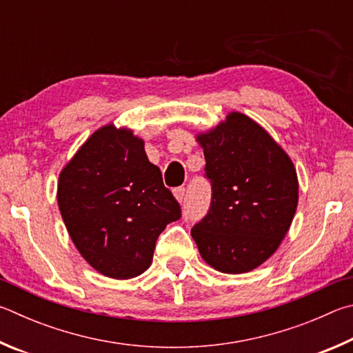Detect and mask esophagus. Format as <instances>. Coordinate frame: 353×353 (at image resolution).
Wrapping results in <instances>:
<instances>
[{"mask_svg":"<svg viewBox=\"0 0 353 353\" xmlns=\"http://www.w3.org/2000/svg\"><path fill=\"white\" fill-rule=\"evenodd\" d=\"M173 195H175V199H176L178 203H183L184 199H186V189H184V188L173 189Z\"/></svg>","mask_w":353,"mask_h":353,"instance_id":"1","label":"esophagus"}]
</instances>
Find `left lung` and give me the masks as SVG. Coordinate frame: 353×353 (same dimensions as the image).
<instances>
[{
    "mask_svg": "<svg viewBox=\"0 0 353 353\" xmlns=\"http://www.w3.org/2000/svg\"><path fill=\"white\" fill-rule=\"evenodd\" d=\"M196 141L212 201L190 234L214 270L248 273L274 254L292 226L299 199L294 164L267 130L239 111Z\"/></svg>",
    "mask_w": 353,
    "mask_h": 353,
    "instance_id": "1",
    "label": "left lung"
}]
</instances>
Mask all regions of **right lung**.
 Returning a JSON list of instances; mask_svg holds the SVG:
<instances>
[{"label":"right lung","mask_w":353,"mask_h":353,"mask_svg":"<svg viewBox=\"0 0 353 353\" xmlns=\"http://www.w3.org/2000/svg\"><path fill=\"white\" fill-rule=\"evenodd\" d=\"M57 201L80 256L113 279L144 273L158 236L181 217L144 139L114 123L96 130L61 169Z\"/></svg>","instance_id":"add662e5"}]
</instances>
